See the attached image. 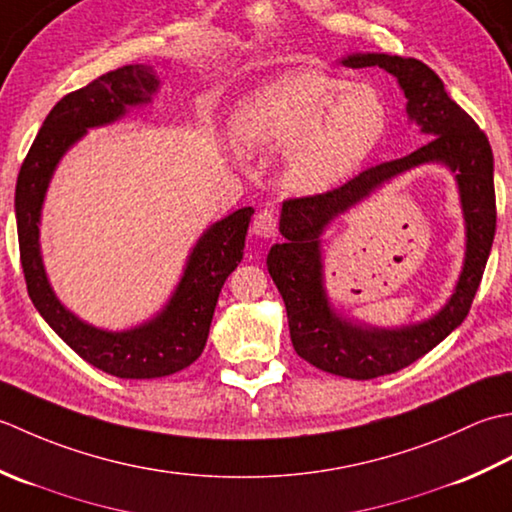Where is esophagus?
I'll return each instance as SVG.
<instances>
[{"mask_svg":"<svg viewBox=\"0 0 512 512\" xmlns=\"http://www.w3.org/2000/svg\"><path fill=\"white\" fill-rule=\"evenodd\" d=\"M276 229H278V216L274 210H260L254 216V223H252L254 236L271 238V236H276Z\"/></svg>","mask_w":512,"mask_h":512,"instance_id":"1","label":"esophagus"}]
</instances>
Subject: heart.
Segmentation results:
<instances>
[{"mask_svg":"<svg viewBox=\"0 0 512 512\" xmlns=\"http://www.w3.org/2000/svg\"><path fill=\"white\" fill-rule=\"evenodd\" d=\"M232 123L245 148H283V179L291 190L320 194L351 176L378 148L389 108L371 83L298 68L247 92Z\"/></svg>","mask_w":512,"mask_h":512,"instance_id":"1","label":"heart"}]
</instances>
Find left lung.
<instances>
[{
	"mask_svg": "<svg viewBox=\"0 0 512 512\" xmlns=\"http://www.w3.org/2000/svg\"><path fill=\"white\" fill-rule=\"evenodd\" d=\"M340 64L378 66L398 79L409 121L429 141L402 159L364 170L338 190L285 201L278 223L285 241L271 245L267 269L285 300L291 344L298 356L342 378L371 380L422 358L460 327L471 309L495 238L493 150L486 134L446 95L442 79L422 61L384 52H351ZM422 164L446 167L461 194L467 247L452 298L431 319L402 328H375L340 315L326 291L321 236L336 217Z\"/></svg>",
	"mask_w": 512,
	"mask_h": 512,
	"instance_id": "left-lung-1",
	"label": "left lung"
}]
</instances>
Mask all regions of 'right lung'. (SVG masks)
<instances>
[{"instance_id": "1", "label": "right lung", "mask_w": 512, "mask_h": 512, "mask_svg": "<svg viewBox=\"0 0 512 512\" xmlns=\"http://www.w3.org/2000/svg\"><path fill=\"white\" fill-rule=\"evenodd\" d=\"M161 79L152 66L130 64L106 72L86 88L70 92L50 110L30 145L15 187L19 254L28 294L50 329L92 367L125 380L172 375L201 356L218 294L243 258L254 207H241L198 236L183 274L161 311L137 327L110 331L90 325L61 302L52 289L39 245L41 210L57 165L88 130L150 106Z\"/></svg>"}]
</instances>
